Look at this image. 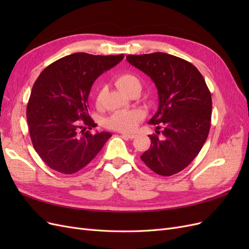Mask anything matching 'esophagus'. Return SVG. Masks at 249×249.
<instances>
[{
	"mask_svg": "<svg viewBox=\"0 0 249 249\" xmlns=\"http://www.w3.org/2000/svg\"><path fill=\"white\" fill-rule=\"evenodd\" d=\"M120 134H122V136L126 137V138H129V139H134L135 137H136V135L132 134V133H120Z\"/></svg>",
	"mask_w": 249,
	"mask_h": 249,
	"instance_id": "obj_1",
	"label": "esophagus"
}]
</instances>
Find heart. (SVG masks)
Wrapping results in <instances>:
<instances>
[{"instance_id":"b5f03b06","label":"heart","mask_w":249,"mask_h":249,"mask_svg":"<svg viewBox=\"0 0 249 249\" xmlns=\"http://www.w3.org/2000/svg\"><path fill=\"white\" fill-rule=\"evenodd\" d=\"M115 85L125 93H131L134 90L141 89V82L139 78L132 72L119 73L114 79ZM103 101V89L97 88L95 93V104L100 106ZM142 119V113L138 110H120L113 113L107 118L106 125L111 130L120 132H130L137 126Z\"/></svg>"}]
</instances>
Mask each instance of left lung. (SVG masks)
<instances>
[{
  "mask_svg": "<svg viewBox=\"0 0 249 249\" xmlns=\"http://www.w3.org/2000/svg\"><path fill=\"white\" fill-rule=\"evenodd\" d=\"M126 60L150 77L159 94V108L149 124L163 130L148 135L150 146L141 160L157 175H176L193 161L208 138L212 97L206 81L192 63L166 53L127 55Z\"/></svg>",
  "mask_w": 249,
  "mask_h": 249,
  "instance_id": "1",
  "label": "left lung"
}]
</instances>
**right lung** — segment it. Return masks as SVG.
<instances>
[{"mask_svg":"<svg viewBox=\"0 0 249 249\" xmlns=\"http://www.w3.org/2000/svg\"><path fill=\"white\" fill-rule=\"evenodd\" d=\"M124 57L74 53L50 64L35 81L27 120L33 147L50 168L78 172L112 136L89 131L97 124L88 114V95L95 79Z\"/></svg>","mask_w":249,"mask_h":249,"instance_id":"obj_1","label":"right lung"}]
</instances>
